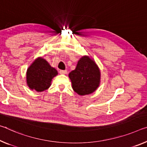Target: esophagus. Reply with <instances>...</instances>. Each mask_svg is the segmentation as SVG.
Listing matches in <instances>:
<instances>
[{
	"mask_svg": "<svg viewBox=\"0 0 147 147\" xmlns=\"http://www.w3.org/2000/svg\"><path fill=\"white\" fill-rule=\"evenodd\" d=\"M67 71L66 70H61V71H59V73L61 74H67Z\"/></svg>",
	"mask_w": 147,
	"mask_h": 147,
	"instance_id": "obj_1",
	"label": "esophagus"
}]
</instances>
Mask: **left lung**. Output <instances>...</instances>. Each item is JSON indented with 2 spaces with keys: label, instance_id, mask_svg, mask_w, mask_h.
<instances>
[{
  "label": "left lung",
  "instance_id": "1",
  "mask_svg": "<svg viewBox=\"0 0 147 147\" xmlns=\"http://www.w3.org/2000/svg\"><path fill=\"white\" fill-rule=\"evenodd\" d=\"M73 90L80 95L91 94L99 87L101 73L98 66L88 56L78 61L76 69L69 74Z\"/></svg>",
  "mask_w": 147,
  "mask_h": 147
}]
</instances>
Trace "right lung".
Masks as SVG:
<instances>
[{
  "label": "right lung",
  "mask_w": 147,
  "mask_h": 147,
  "mask_svg": "<svg viewBox=\"0 0 147 147\" xmlns=\"http://www.w3.org/2000/svg\"><path fill=\"white\" fill-rule=\"evenodd\" d=\"M57 74L46 60L38 57L27 69V84L30 89L43 92L50 88L52 78Z\"/></svg>",
  "instance_id": "add662e5"
}]
</instances>
